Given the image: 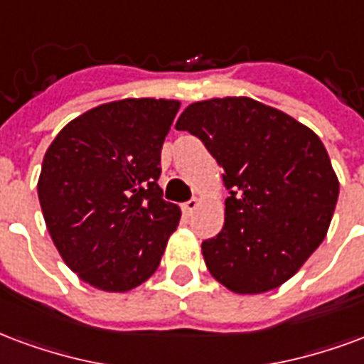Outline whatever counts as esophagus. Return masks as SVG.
Here are the masks:
<instances>
[{
    "mask_svg": "<svg viewBox=\"0 0 364 364\" xmlns=\"http://www.w3.org/2000/svg\"><path fill=\"white\" fill-rule=\"evenodd\" d=\"M198 208V198H191V200H187V203L181 204V210L185 216H191L195 210Z\"/></svg>",
    "mask_w": 364,
    "mask_h": 364,
    "instance_id": "obj_1",
    "label": "esophagus"
}]
</instances>
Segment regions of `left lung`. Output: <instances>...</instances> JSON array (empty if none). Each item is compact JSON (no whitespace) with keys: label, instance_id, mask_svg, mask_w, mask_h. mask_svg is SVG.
Masks as SVG:
<instances>
[{"label":"left lung","instance_id":"1","mask_svg":"<svg viewBox=\"0 0 364 364\" xmlns=\"http://www.w3.org/2000/svg\"><path fill=\"white\" fill-rule=\"evenodd\" d=\"M175 129L198 136L222 164L225 222L203 241L210 274L235 293H264L318 249L340 183L311 129L250 98L191 104Z\"/></svg>","mask_w":364,"mask_h":364}]
</instances>
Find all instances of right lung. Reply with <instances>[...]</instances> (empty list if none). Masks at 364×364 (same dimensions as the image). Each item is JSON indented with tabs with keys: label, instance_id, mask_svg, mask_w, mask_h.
<instances>
[{
	"label": "right lung",
	"instance_id": "add662e5",
	"mask_svg": "<svg viewBox=\"0 0 364 364\" xmlns=\"http://www.w3.org/2000/svg\"><path fill=\"white\" fill-rule=\"evenodd\" d=\"M179 102L119 100L59 131L42 161L38 198L59 255L104 291H129L160 266L181 210L164 200L161 146Z\"/></svg>",
	"mask_w": 364,
	"mask_h": 364
}]
</instances>
